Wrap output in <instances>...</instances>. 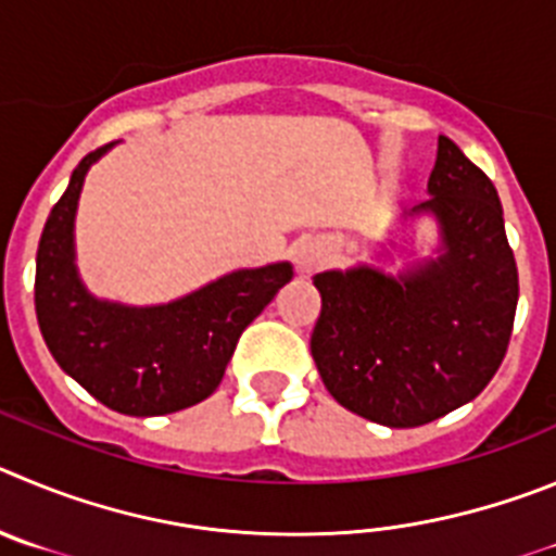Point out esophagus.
<instances>
[{"instance_id":"esophagus-1","label":"esophagus","mask_w":556,"mask_h":556,"mask_svg":"<svg viewBox=\"0 0 556 556\" xmlns=\"http://www.w3.org/2000/svg\"><path fill=\"white\" fill-rule=\"evenodd\" d=\"M293 260H296L299 271H315V268L324 266L327 249H324L321 241H302L293 249Z\"/></svg>"}]
</instances>
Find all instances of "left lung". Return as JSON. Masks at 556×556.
<instances>
[{
  "instance_id": "8db88e82",
  "label": "left lung",
  "mask_w": 556,
  "mask_h": 556,
  "mask_svg": "<svg viewBox=\"0 0 556 556\" xmlns=\"http://www.w3.org/2000/svg\"><path fill=\"white\" fill-rule=\"evenodd\" d=\"M440 257L399 277L357 266L313 279L321 293L309 352L338 404L409 429L477 399L513 334L518 268L488 174L446 135L429 174Z\"/></svg>"
}]
</instances>
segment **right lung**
I'll use <instances>...</instances> for the list:
<instances>
[{
    "label": "right lung",
    "mask_w": 556,
    "mask_h": 556,
    "mask_svg": "<svg viewBox=\"0 0 556 556\" xmlns=\"http://www.w3.org/2000/svg\"><path fill=\"white\" fill-rule=\"evenodd\" d=\"M108 149L79 160L47 218L35 257L38 327L60 368L104 407L177 413L218 388L241 332L293 279V268H243L157 307L93 299L74 266V213L85 174Z\"/></svg>",
    "instance_id": "add662e5"
}]
</instances>
